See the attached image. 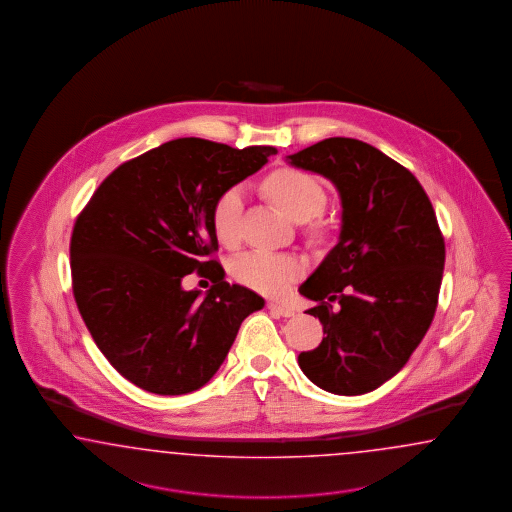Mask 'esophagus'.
<instances>
[{
  "mask_svg": "<svg viewBox=\"0 0 512 512\" xmlns=\"http://www.w3.org/2000/svg\"><path fill=\"white\" fill-rule=\"evenodd\" d=\"M268 310L272 311L274 315H281V317H293L296 313L291 306H285L279 302H268Z\"/></svg>",
  "mask_w": 512,
  "mask_h": 512,
  "instance_id": "obj_1",
  "label": "esophagus"
}]
</instances>
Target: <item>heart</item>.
Instances as JSON below:
<instances>
[{"instance_id": "1", "label": "heart", "mask_w": 512, "mask_h": 512, "mask_svg": "<svg viewBox=\"0 0 512 512\" xmlns=\"http://www.w3.org/2000/svg\"><path fill=\"white\" fill-rule=\"evenodd\" d=\"M264 189L279 210L295 221H308L325 206V191L304 172L279 169L272 172ZM244 208V187L225 189L212 210V227L217 240L225 246H234L240 238V217ZM302 272V264L291 255H278L266 251H249L233 263V276L242 285L264 295H279Z\"/></svg>"}]
</instances>
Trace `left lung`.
Listing matches in <instances>:
<instances>
[{
    "mask_svg": "<svg viewBox=\"0 0 512 512\" xmlns=\"http://www.w3.org/2000/svg\"><path fill=\"white\" fill-rule=\"evenodd\" d=\"M287 163L325 176L341 202L338 244L298 289L325 332L298 366L326 392H372L432 325L445 266L434 206L411 172L362 140H321Z\"/></svg>",
    "mask_w": 512,
    "mask_h": 512,
    "instance_id": "1",
    "label": "left lung"
}]
</instances>
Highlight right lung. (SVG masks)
<instances>
[{
    "label": "right lung",
    "mask_w": 512,
    "mask_h": 512,
    "mask_svg": "<svg viewBox=\"0 0 512 512\" xmlns=\"http://www.w3.org/2000/svg\"><path fill=\"white\" fill-rule=\"evenodd\" d=\"M272 146L236 150L176 139L105 178L77 217L71 274L78 311L95 345L133 385L180 396L204 387L238 328L264 298L225 281L212 210L219 195L263 169ZM199 271L207 295L181 279Z\"/></svg>",
    "instance_id": "obj_1"
}]
</instances>
